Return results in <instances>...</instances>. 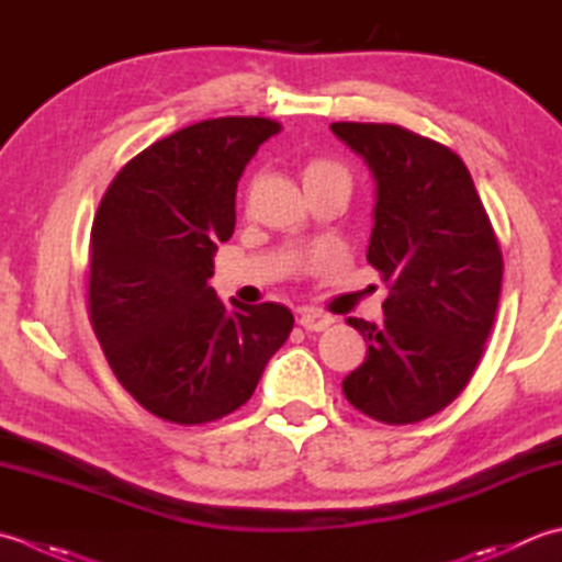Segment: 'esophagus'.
<instances>
[{
  "instance_id": "34e87169",
  "label": "esophagus",
  "mask_w": 562,
  "mask_h": 562,
  "mask_svg": "<svg viewBox=\"0 0 562 562\" xmlns=\"http://www.w3.org/2000/svg\"><path fill=\"white\" fill-rule=\"evenodd\" d=\"M297 323H301V327L307 331H323L325 327L335 323V317L323 311H313V307H307V311H303L301 317H297Z\"/></svg>"
}]
</instances>
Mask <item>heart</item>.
<instances>
[{
  "label": "heart",
  "mask_w": 562,
  "mask_h": 562,
  "mask_svg": "<svg viewBox=\"0 0 562 562\" xmlns=\"http://www.w3.org/2000/svg\"><path fill=\"white\" fill-rule=\"evenodd\" d=\"M319 179H347V171L341 165L331 162L327 157H313L303 165V184H313Z\"/></svg>",
  "instance_id": "obj_1"
}]
</instances>
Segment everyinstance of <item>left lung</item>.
I'll return each instance as SVG.
<instances>
[{"label":"left lung","instance_id":"1","mask_svg":"<svg viewBox=\"0 0 562 562\" xmlns=\"http://www.w3.org/2000/svg\"><path fill=\"white\" fill-rule=\"evenodd\" d=\"M375 184L366 259L387 283L383 323L349 317L369 351L341 381L385 425H415L461 395L483 357L502 255L471 171L449 147L391 123H331Z\"/></svg>","mask_w":562,"mask_h":562}]
</instances>
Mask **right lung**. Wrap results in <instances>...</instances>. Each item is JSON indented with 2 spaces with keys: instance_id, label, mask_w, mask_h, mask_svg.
Returning <instances> with one entry per match:
<instances>
[{
  "instance_id": "add662e5",
  "label": "right lung",
  "mask_w": 562,
  "mask_h": 562,
  "mask_svg": "<svg viewBox=\"0 0 562 562\" xmlns=\"http://www.w3.org/2000/svg\"><path fill=\"white\" fill-rule=\"evenodd\" d=\"M281 125L193 123L125 165L91 225L89 313L111 371L147 412L205 425L255 393L293 329L285 305L223 303L209 279L247 162Z\"/></svg>"
}]
</instances>
